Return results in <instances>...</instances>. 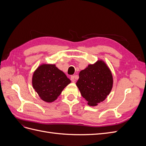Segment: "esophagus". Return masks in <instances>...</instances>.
<instances>
[{
    "label": "esophagus",
    "mask_w": 146,
    "mask_h": 146,
    "mask_svg": "<svg viewBox=\"0 0 146 146\" xmlns=\"http://www.w3.org/2000/svg\"><path fill=\"white\" fill-rule=\"evenodd\" d=\"M70 80H71L72 82H74L76 81V76H72L70 77Z\"/></svg>",
    "instance_id": "1"
}]
</instances>
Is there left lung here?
<instances>
[{
	"instance_id": "obj_1",
	"label": "left lung",
	"mask_w": 146,
	"mask_h": 146,
	"mask_svg": "<svg viewBox=\"0 0 146 146\" xmlns=\"http://www.w3.org/2000/svg\"><path fill=\"white\" fill-rule=\"evenodd\" d=\"M76 85L88 104L96 106L104 101L111 91L112 74L105 63L98 61L81 70Z\"/></svg>"
}]
</instances>
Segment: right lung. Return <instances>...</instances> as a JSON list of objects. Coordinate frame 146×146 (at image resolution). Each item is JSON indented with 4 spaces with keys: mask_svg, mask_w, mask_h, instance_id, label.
<instances>
[{
    "mask_svg": "<svg viewBox=\"0 0 146 146\" xmlns=\"http://www.w3.org/2000/svg\"><path fill=\"white\" fill-rule=\"evenodd\" d=\"M70 83L65 74L55 64H42L35 70L32 85L44 101L52 102L60 95L64 88Z\"/></svg>",
    "mask_w": 146,
    "mask_h": 146,
    "instance_id": "add662e5",
    "label": "right lung"
}]
</instances>
